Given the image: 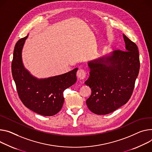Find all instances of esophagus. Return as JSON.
I'll return each mask as SVG.
<instances>
[{"instance_id": "obj_1", "label": "esophagus", "mask_w": 152, "mask_h": 152, "mask_svg": "<svg viewBox=\"0 0 152 152\" xmlns=\"http://www.w3.org/2000/svg\"><path fill=\"white\" fill-rule=\"evenodd\" d=\"M87 73L84 69H79L76 73V76L79 79H84L86 77Z\"/></svg>"}]
</instances>
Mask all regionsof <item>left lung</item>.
Returning <instances> with one entry per match:
<instances>
[{
    "instance_id": "8db88e82",
    "label": "left lung",
    "mask_w": 152,
    "mask_h": 152,
    "mask_svg": "<svg viewBox=\"0 0 152 152\" xmlns=\"http://www.w3.org/2000/svg\"><path fill=\"white\" fill-rule=\"evenodd\" d=\"M125 51L115 50L88 62L91 90L86 104L91 112L107 115L126 104L132 94L140 62L137 45L123 34Z\"/></svg>"
}]
</instances>
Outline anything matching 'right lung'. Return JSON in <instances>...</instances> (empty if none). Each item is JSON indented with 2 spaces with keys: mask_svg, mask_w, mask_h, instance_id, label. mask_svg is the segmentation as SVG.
Instances as JSON below:
<instances>
[{
  "mask_svg": "<svg viewBox=\"0 0 152 152\" xmlns=\"http://www.w3.org/2000/svg\"><path fill=\"white\" fill-rule=\"evenodd\" d=\"M26 37L16 43L13 53L11 71L19 97L25 107L45 116L57 114L61 110L65 89L76 82L77 68L68 73L44 79L33 76L24 67L22 51Z\"/></svg>",
  "mask_w": 152,
  "mask_h": 152,
  "instance_id": "1",
  "label": "right lung"
}]
</instances>
